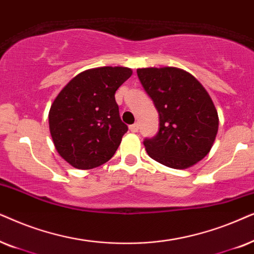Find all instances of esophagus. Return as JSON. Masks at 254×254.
Segmentation results:
<instances>
[{
	"label": "esophagus",
	"mask_w": 254,
	"mask_h": 254,
	"mask_svg": "<svg viewBox=\"0 0 254 254\" xmlns=\"http://www.w3.org/2000/svg\"><path fill=\"white\" fill-rule=\"evenodd\" d=\"M129 129H130L131 132H137L138 129H139V124L134 123V124H132V125H130Z\"/></svg>",
	"instance_id": "esophagus-1"
}]
</instances>
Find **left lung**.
Listing matches in <instances>:
<instances>
[{
	"label": "left lung",
	"mask_w": 254,
	"mask_h": 254,
	"mask_svg": "<svg viewBox=\"0 0 254 254\" xmlns=\"http://www.w3.org/2000/svg\"><path fill=\"white\" fill-rule=\"evenodd\" d=\"M138 77L159 113L157 136L145 139L147 154L177 170L194 166L210 152L218 114L204 87L177 67L138 68Z\"/></svg>",
	"instance_id": "8db88e82"
}]
</instances>
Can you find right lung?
I'll return each mask as SVG.
<instances>
[{
	"label": "right lung",
	"instance_id": "obj_1",
	"mask_svg": "<svg viewBox=\"0 0 254 254\" xmlns=\"http://www.w3.org/2000/svg\"><path fill=\"white\" fill-rule=\"evenodd\" d=\"M132 75L127 67H97L74 76L51 106L50 132L60 157L79 170L106 164L127 131L115 93Z\"/></svg>",
	"mask_w": 254,
	"mask_h": 254
}]
</instances>
